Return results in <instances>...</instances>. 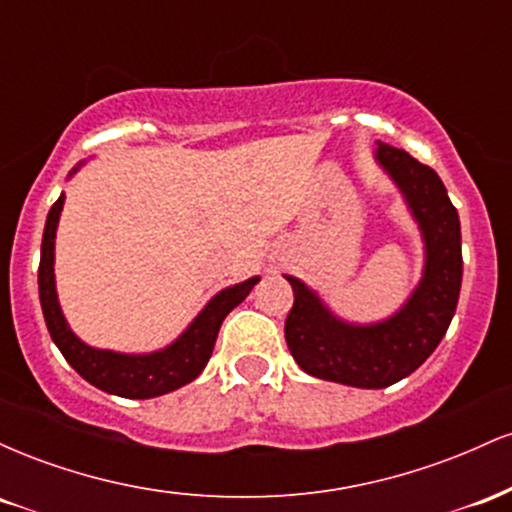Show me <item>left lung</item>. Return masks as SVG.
Here are the masks:
<instances>
[{"mask_svg":"<svg viewBox=\"0 0 512 512\" xmlns=\"http://www.w3.org/2000/svg\"><path fill=\"white\" fill-rule=\"evenodd\" d=\"M375 161L395 180L421 228L426 262L409 301L375 325L339 320L296 276L286 315V344L308 375L330 383L380 390L414 373L436 351L455 315L462 286L460 216L433 168L404 149L378 142Z\"/></svg>","mask_w":512,"mask_h":512,"instance_id":"1","label":"left lung"}]
</instances>
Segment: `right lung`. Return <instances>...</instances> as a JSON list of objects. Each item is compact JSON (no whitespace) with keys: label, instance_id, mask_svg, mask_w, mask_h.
Masks as SVG:
<instances>
[{"label":"right lung","instance_id":"right-lung-1","mask_svg":"<svg viewBox=\"0 0 512 512\" xmlns=\"http://www.w3.org/2000/svg\"><path fill=\"white\" fill-rule=\"evenodd\" d=\"M62 207L64 195H60V199L52 204L48 221H45L43 245H40L38 291L40 305H43L45 325H48L52 342L57 344L62 356L67 358L69 366H72L81 378L88 380V383L96 385L98 390L127 399L158 397L192 383L209 363V356L216 344V334L221 330V322L226 320V315L231 313L238 303L245 301V296H248L252 286L260 281V276H252V279L243 281V284L228 286V289L216 293V296L204 305L202 313L192 320V325L187 327L173 344L166 346V349L154 351V354H117V351L93 349V346L84 344L72 330H69L67 320H64L62 315L60 301H57L55 236Z\"/></svg>","mask_w":512,"mask_h":512}]
</instances>
